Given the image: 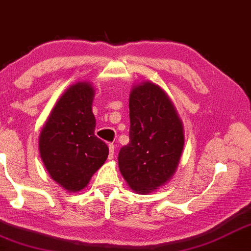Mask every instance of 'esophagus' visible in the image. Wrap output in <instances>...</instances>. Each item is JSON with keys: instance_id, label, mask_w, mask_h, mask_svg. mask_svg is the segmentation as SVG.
I'll use <instances>...</instances> for the list:
<instances>
[{"instance_id": "1", "label": "esophagus", "mask_w": 251, "mask_h": 251, "mask_svg": "<svg viewBox=\"0 0 251 251\" xmlns=\"http://www.w3.org/2000/svg\"><path fill=\"white\" fill-rule=\"evenodd\" d=\"M108 150H110V154H108V159L112 160L113 156H114V145L113 144L108 145Z\"/></svg>"}]
</instances>
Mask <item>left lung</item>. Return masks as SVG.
Wrapping results in <instances>:
<instances>
[{
  "instance_id": "left-lung-1",
  "label": "left lung",
  "mask_w": 251,
  "mask_h": 251,
  "mask_svg": "<svg viewBox=\"0 0 251 251\" xmlns=\"http://www.w3.org/2000/svg\"><path fill=\"white\" fill-rule=\"evenodd\" d=\"M129 143L118 155L120 173L139 194L164 186L179 165L185 144L182 122L164 90L151 81L129 95Z\"/></svg>"
}]
</instances>
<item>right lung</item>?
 <instances>
[{
    "label": "right lung",
    "mask_w": 251,
    "mask_h": 251,
    "mask_svg": "<svg viewBox=\"0 0 251 251\" xmlns=\"http://www.w3.org/2000/svg\"><path fill=\"white\" fill-rule=\"evenodd\" d=\"M95 90L79 81L63 93L39 134V153L51 179L79 192L104 165L108 147L95 135Z\"/></svg>",
    "instance_id": "obj_1"
}]
</instances>
